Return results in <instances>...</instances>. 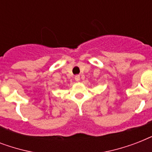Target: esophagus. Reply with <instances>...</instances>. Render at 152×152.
Here are the masks:
<instances>
[{"label":"esophagus","instance_id":"34e87169","mask_svg":"<svg viewBox=\"0 0 152 152\" xmlns=\"http://www.w3.org/2000/svg\"><path fill=\"white\" fill-rule=\"evenodd\" d=\"M75 80H76V82H79V81L80 80V76H78V75L75 76Z\"/></svg>","mask_w":152,"mask_h":152}]
</instances>
